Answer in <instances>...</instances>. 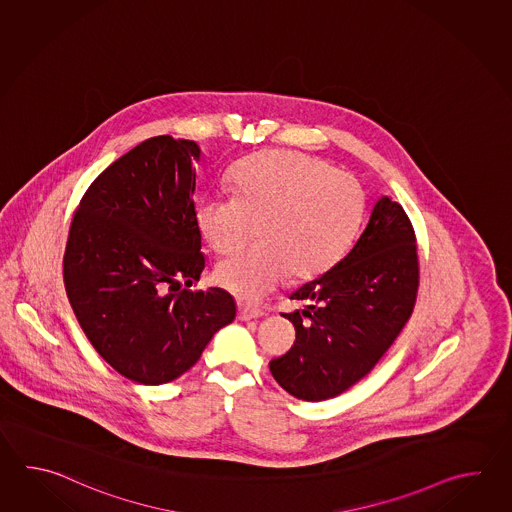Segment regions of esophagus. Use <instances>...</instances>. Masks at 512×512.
<instances>
[{
	"instance_id": "esophagus-1",
	"label": "esophagus",
	"mask_w": 512,
	"mask_h": 512,
	"mask_svg": "<svg viewBox=\"0 0 512 512\" xmlns=\"http://www.w3.org/2000/svg\"><path fill=\"white\" fill-rule=\"evenodd\" d=\"M265 313L258 309V307H252V305L238 304V318L240 320H252V318H258L263 316Z\"/></svg>"
}]
</instances>
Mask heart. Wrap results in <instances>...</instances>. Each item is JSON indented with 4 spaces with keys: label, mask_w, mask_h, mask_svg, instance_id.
Here are the masks:
<instances>
[{
    "label": "heart",
    "mask_w": 512,
    "mask_h": 512,
    "mask_svg": "<svg viewBox=\"0 0 512 512\" xmlns=\"http://www.w3.org/2000/svg\"><path fill=\"white\" fill-rule=\"evenodd\" d=\"M236 196L207 194L197 205L199 232L219 252L216 280L241 300H258L293 271L313 278L346 252L359 229L364 192L351 174L293 150L256 153L236 168Z\"/></svg>",
    "instance_id": "1"
}]
</instances>
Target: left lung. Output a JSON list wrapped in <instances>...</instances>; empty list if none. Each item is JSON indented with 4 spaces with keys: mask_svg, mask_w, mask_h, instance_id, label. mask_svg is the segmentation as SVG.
Masks as SVG:
<instances>
[{
    "mask_svg": "<svg viewBox=\"0 0 512 512\" xmlns=\"http://www.w3.org/2000/svg\"><path fill=\"white\" fill-rule=\"evenodd\" d=\"M419 258L403 207L382 196L351 251L289 298L282 313L296 329L293 348L272 359V377L302 401H326L366 377L414 311Z\"/></svg>",
    "mask_w": 512,
    "mask_h": 512,
    "instance_id": "8db88e82",
    "label": "left lung"
}]
</instances>
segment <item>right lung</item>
Here are the masks:
<instances>
[{
  "instance_id": "obj_1",
  "label": "right lung",
  "mask_w": 512,
  "mask_h": 512,
  "mask_svg": "<svg viewBox=\"0 0 512 512\" xmlns=\"http://www.w3.org/2000/svg\"><path fill=\"white\" fill-rule=\"evenodd\" d=\"M199 159L194 141L141 142L91 183L69 229L64 282L78 324L113 370L146 386L181 377L236 318L234 298L218 287L172 293L205 269Z\"/></svg>"
}]
</instances>
